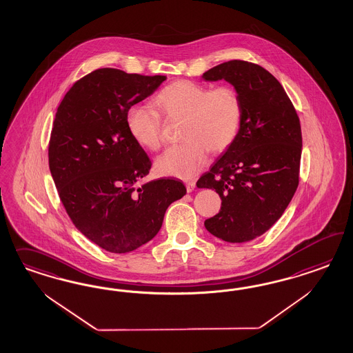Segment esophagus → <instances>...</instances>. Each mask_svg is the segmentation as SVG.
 Listing matches in <instances>:
<instances>
[{"mask_svg":"<svg viewBox=\"0 0 353 353\" xmlns=\"http://www.w3.org/2000/svg\"><path fill=\"white\" fill-rule=\"evenodd\" d=\"M185 185H186L188 192H192L194 190V188H195V182L194 181H188Z\"/></svg>","mask_w":353,"mask_h":353,"instance_id":"esophagus-1","label":"esophagus"}]
</instances>
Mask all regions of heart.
<instances>
[{"label":"heart","instance_id":"heart-1","mask_svg":"<svg viewBox=\"0 0 353 353\" xmlns=\"http://www.w3.org/2000/svg\"><path fill=\"white\" fill-rule=\"evenodd\" d=\"M154 103L168 119H182L180 145L165 150L157 159L164 176L192 179L203 167L207 152L220 154L238 136L243 103L233 86L210 89L190 80L164 86ZM129 134L139 146L157 151L163 145L161 115L151 107L134 105L125 115Z\"/></svg>","mask_w":353,"mask_h":353}]
</instances>
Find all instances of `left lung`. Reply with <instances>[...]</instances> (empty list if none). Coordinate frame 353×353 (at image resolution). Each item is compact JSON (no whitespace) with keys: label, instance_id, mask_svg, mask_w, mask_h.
Instances as JSON below:
<instances>
[{"label":"left lung","instance_id":"obj_1","mask_svg":"<svg viewBox=\"0 0 353 353\" xmlns=\"http://www.w3.org/2000/svg\"><path fill=\"white\" fill-rule=\"evenodd\" d=\"M203 79H224L243 103L236 139L196 182L221 198L220 212L204 226L225 242H248L274 225L298 189L299 117L283 86L259 64L228 61L204 72Z\"/></svg>","mask_w":353,"mask_h":353}]
</instances>
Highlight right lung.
Returning <instances> with one entry per match:
<instances>
[{
    "mask_svg": "<svg viewBox=\"0 0 353 353\" xmlns=\"http://www.w3.org/2000/svg\"><path fill=\"white\" fill-rule=\"evenodd\" d=\"M165 79L99 68L76 81L55 114L49 167L61 202L76 228L108 252L148 243L168 205L186 194L174 179L139 186L151 161L125 124L129 107Z\"/></svg>",
    "mask_w": 353,
    "mask_h": 353,
    "instance_id": "obj_1",
    "label": "right lung"
}]
</instances>
